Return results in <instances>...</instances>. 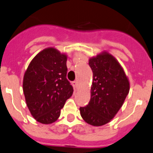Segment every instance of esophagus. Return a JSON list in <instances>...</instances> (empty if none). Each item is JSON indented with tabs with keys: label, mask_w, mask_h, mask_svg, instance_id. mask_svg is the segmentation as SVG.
Instances as JSON below:
<instances>
[{
	"label": "esophagus",
	"mask_w": 153,
	"mask_h": 153,
	"mask_svg": "<svg viewBox=\"0 0 153 153\" xmlns=\"http://www.w3.org/2000/svg\"><path fill=\"white\" fill-rule=\"evenodd\" d=\"M72 86L74 87V88H75V89H77V88H78V82H77L76 81H72Z\"/></svg>",
	"instance_id": "34e87169"
}]
</instances>
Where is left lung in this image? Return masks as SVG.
<instances>
[{
  "label": "left lung",
  "mask_w": 153,
  "mask_h": 153,
  "mask_svg": "<svg viewBox=\"0 0 153 153\" xmlns=\"http://www.w3.org/2000/svg\"><path fill=\"white\" fill-rule=\"evenodd\" d=\"M93 72L89 103L80 107L81 117L88 124L102 126L114 118L129 93L130 85L123 68L108 53L89 59Z\"/></svg>",
  "instance_id": "left-lung-1"
}]
</instances>
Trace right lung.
Instances as JSON below:
<instances>
[{"mask_svg":"<svg viewBox=\"0 0 153 153\" xmlns=\"http://www.w3.org/2000/svg\"><path fill=\"white\" fill-rule=\"evenodd\" d=\"M67 57L55 48H47L30 62L23 78V92L32 116L51 124L60 115L65 102L73 94L66 78Z\"/></svg>","mask_w":153,"mask_h":153,"instance_id":"add662e5","label":"right lung"}]
</instances>
